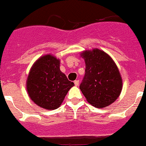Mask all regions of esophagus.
<instances>
[{"label": "esophagus", "instance_id": "obj_1", "mask_svg": "<svg viewBox=\"0 0 146 146\" xmlns=\"http://www.w3.org/2000/svg\"><path fill=\"white\" fill-rule=\"evenodd\" d=\"M74 85H75V86H78V85H79V80H74Z\"/></svg>", "mask_w": 146, "mask_h": 146}]
</instances>
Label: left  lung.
Listing matches in <instances>:
<instances>
[{"mask_svg": "<svg viewBox=\"0 0 146 146\" xmlns=\"http://www.w3.org/2000/svg\"><path fill=\"white\" fill-rule=\"evenodd\" d=\"M85 62V74L80 90L88 103L96 108L113 104L121 94L122 79L119 70L108 53L98 48L80 53Z\"/></svg>", "mask_w": 146, "mask_h": 146, "instance_id": "left-lung-1", "label": "left lung"}]
</instances>
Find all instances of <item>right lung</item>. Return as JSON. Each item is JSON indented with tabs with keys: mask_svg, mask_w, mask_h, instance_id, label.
Wrapping results in <instances>:
<instances>
[{
	"mask_svg": "<svg viewBox=\"0 0 146 146\" xmlns=\"http://www.w3.org/2000/svg\"><path fill=\"white\" fill-rule=\"evenodd\" d=\"M60 61L52 54L42 56L33 64L27 79L30 99L47 110L58 109L74 85L60 70Z\"/></svg>",
	"mask_w": 146,
	"mask_h": 146,
	"instance_id": "1",
	"label": "right lung"
}]
</instances>
